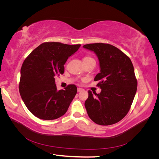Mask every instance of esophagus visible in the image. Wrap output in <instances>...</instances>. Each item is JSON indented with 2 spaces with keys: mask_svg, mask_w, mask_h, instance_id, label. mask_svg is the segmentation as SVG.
<instances>
[{
  "mask_svg": "<svg viewBox=\"0 0 159 159\" xmlns=\"http://www.w3.org/2000/svg\"><path fill=\"white\" fill-rule=\"evenodd\" d=\"M83 90V89H81V88H78V92H80V91H81Z\"/></svg>",
  "mask_w": 159,
  "mask_h": 159,
  "instance_id": "obj_1",
  "label": "esophagus"
}]
</instances>
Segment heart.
<instances>
[{"instance_id": "1", "label": "heart", "mask_w": 159, "mask_h": 159, "mask_svg": "<svg viewBox=\"0 0 159 159\" xmlns=\"http://www.w3.org/2000/svg\"><path fill=\"white\" fill-rule=\"evenodd\" d=\"M91 61H95V60H94L93 58H92V57H89V56H84V57L83 61H84V64H86V63H88V62Z\"/></svg>"}]
</instances>
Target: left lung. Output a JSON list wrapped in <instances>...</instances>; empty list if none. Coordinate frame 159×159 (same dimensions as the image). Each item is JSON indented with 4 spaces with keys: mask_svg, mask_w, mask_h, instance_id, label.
I'll return each instance as SVG.
<instances>
[{
    "mask_svg": "<svg viewBox=\"0 0 159 159\" xmlns=\"http://www.w3.org/2000/svg\"><path fill=\"white\" fill-rule=\"evenodd\" d=\"M84 48L93 51L99 61L100 72L94 81L101 93L89 96L85 107L89 118L100 125H110L125 117L131 107L137 88L133 65L124 53L109 44H85Z\"/></svg>",
    "mask_w": 159,
    "mask_h": 159,
    "instance_id": "left-lung-1",
    "label": "left lung"
}]
</instances>
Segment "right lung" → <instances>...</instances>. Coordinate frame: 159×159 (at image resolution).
I'll return each mask as SVG.
<instances>
[{
    "mask_svg": "<svg viewBox=\"0 0 159 159\" xmlns=\"http://www.w3.org/2000/svg\"><path fill=\"white\" fill-rule=\"evenodd\" d=\"M80 44L42 43L23 62L19 91L28 109L36 117L53 120L64 115L77 93L75 85L57 91L55 77L64 72L68 57Z\"/></svg>",
    "mask_w": 159,
    "mask_h": 159,
    "instance_id": "1",
    "label": "right lung"
}]
</instances>
